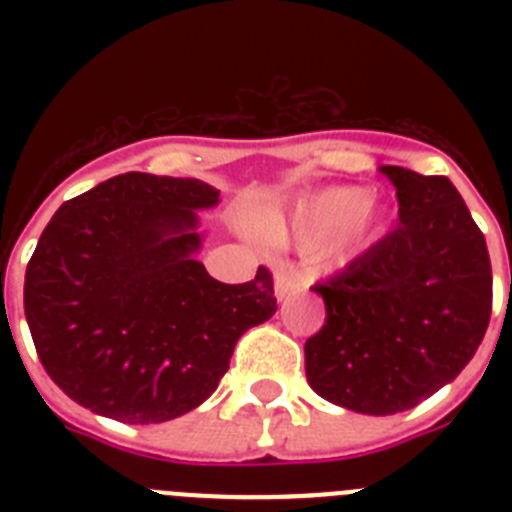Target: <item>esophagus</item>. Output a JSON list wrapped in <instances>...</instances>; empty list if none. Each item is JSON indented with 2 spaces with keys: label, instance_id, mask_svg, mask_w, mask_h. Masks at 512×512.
Segmentation results:
<instances>
[{
  "label": "esophagus",
  "instance_id": "obj_1",
  "mask_svg": "<svg viewBox=\"0 0 512 512\" xmlns=\"http://www.w3.org/2000/svg\"><path fill=\"white\" fill-rule=\"evenodd\" d=\"M302 289H307V284L300 274H292V271H277V277H274V295H277L279 302L287 300L289 295H297V292H302Z\"/></svg>",
  "mask_w": 512,
  "mask_h": 512
}]
</instances>
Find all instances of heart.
Returning a JSON list of instances; mask_svg holds the SVG:
<instances>
[{"label":"heart","instance_id":"obj_1","mask_svg":"<svg viewBox=\"0 0 512 512\" xmlns=\"http://www.w3.org/2000/svg\"><path fill=\"white\" fill-rule=\"evenodd\" d=\"M382 223V207L361 187H325L292 207H266L253 217V233L266 246H318L325 269H346L369 248Z\"/></svg>","mask_w":512,"mask_h":512}]
</instances>
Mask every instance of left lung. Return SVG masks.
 Wrapping results in <instances>:
<instances>
[{"label":"left lung","instance_id":"obj_1","mask_svg":"<svg viewBox=\"0 0 512 512\" xmlns=\"http://www.w3.org/2000/svg\"><path fill=\"white\" fill-rule=\"evenodd\" d=\"M400 225L318 284L325 325L305 343L307 382L361 415L410 410L454 382L485 338L492 269L485 235L446 176L382 166Z\"/></svg>","mask_w":512,"mask_h":512}]
</instances>
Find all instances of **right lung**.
Returning <instances> with one entry per match:
<instances>
[{"instance_id":"add662e5","label":"right lung","mask_w":512,"mask_h":512,"mask_svg":"<svg viewBox=\"0 0 512 512\" xmlns=\"http://www.w3.org/2000/svg\"><path fill=\"white\" fill-rule=\"evenodd\" d=\"M220 189L130 171L51 217L25 271L45 372L81 408L166 423L217 390L238 338L277 312L271 274L223 284L197 256Z\"/></svg>"}]
</instances>
